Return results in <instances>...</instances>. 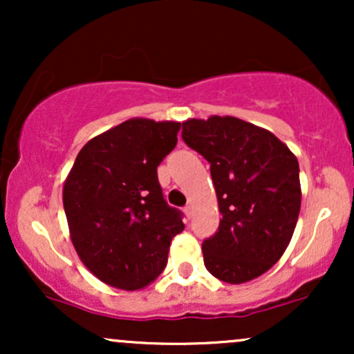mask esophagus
Segmentation results:
<instances>
[{
  "label": "esophagus",
  "instance_id": "obj_1",
  "mask_svg": "<svg viewBox=\"0 0 354 354\" xmlns=\"http://www.w3.org/2000/svg\"><path fill=\"white\" fill-rule=\"evenodd\" d=\"M183 211H185V214H186V218H191V216H193V208H191V206H186V208L185 209H183Z\"/></svg>",
  "mask_w": 354,
  "mask_h": 354
}]
</instances>
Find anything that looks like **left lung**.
I'll use <instances>...</instances> for the list:
<instances>
[{"label": "left lung", "mask_w": 354, "mask_h": 354, "mask_svg": "<svg viewBox=\"0 0 354 354\" xmlns=\"http://www.w3.org/2000/svg\"><path fill=\"white\" fill-rule=\"evenodd\" d=\"M181 136L211 165L223 216L203 241L206 270L231 284L258 278L295 233L301 208L298 160L273 133L234 116L193 118L183 123Z\"/></svg>", "instance_id": "left-lung-1"}]
</instances>
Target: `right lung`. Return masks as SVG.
I'll return each instance as SVG.
<instances>
[{
  "label": "right lung",
  "mask_w": 354,
  "mask_h": 354,
  "mask_svg": "<svg viewBox=\"0 0 354 354\" xmlns=\"http://www.w3.org/2000/svg\"><path fill=\"white\" fill-rule=\"evenodd\" d=\"M181 123L133 118L89 140L63 186L70 236L96 278L135 291L168 263L183 213L165 201L156 168L178 143Z\"/></svg>",
  "instance_id": "obj_1"
}]
</instances>
